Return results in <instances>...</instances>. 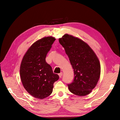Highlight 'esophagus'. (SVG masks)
Instances as JSON below:
<instances>
[{"label": "esophagus", "instance_id": "obj_1", "mask_svg": "<svg viewBox=\"0 0 120 120\" xmlns=\"http://www.w3.org/2000/svg\"><path fill=\"white\" fill-rule=\"evenodd\" d=\"M59 75L60 78H61V77H62V75H63V72H60V73L59 74Z\"/></svg>", "mask_w": 120, "mask_h": 120}]
</instances>
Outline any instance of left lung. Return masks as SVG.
I'll list each match as a JSON object with an SVG mask.
<instances>
[{
    "label": "left lung",
    "mask_w": 120,
    "mask_h": 120,
    "mask_svg": "<svg viewBox=\"0 0 120 120\" xmlns=\"http://www.w3.org/2000/svg\"><path fill=\"white\" fill-rule=\"evenodd\" d=\"M59 40L74 69L75 77L72 82L68 85L69 90L79 96L88 95L100 79L99 59L90 46L81 39L65 34Z\"/></svg>",
    "instance_id": "8db88e82"
}]
</instances>
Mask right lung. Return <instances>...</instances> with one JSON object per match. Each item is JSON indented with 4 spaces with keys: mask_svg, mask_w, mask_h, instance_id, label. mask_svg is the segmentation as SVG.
I'll use <instances>...</instances> for the list:
<instances>
[{
    "mask_svg": "<svg viewBox=\"0 0 120 120\" xmlns=\"http://www.w3.org/2000/svg\"><path fill=\"white\" fill-rule=\"evenodd\" d=\"M55 40L52 37L38 40L28 49L21 61V82L26 91L37 99L49 96L52 92L54 82L59 79V75L53 73L51 66L45 61Z\"/></svg>",
    "mask_w": 120,
    "mask_h": 120,
    "instance_id": "obj_1",
    "label": "right lung"
}]
</instances>
